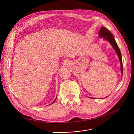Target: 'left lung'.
Here are the masks:
<instances>
[{
  "label": "left lung",
  "instance_id": "left-lung-1",
  "mask_svg": "<svg viewBox=\"0 0 134 134\" xmlns=\"http://www.w3.org/2000/svg\"><path fill=\"white\" fill-rule=\"evenodd\" d=\"M99 37L103 38L108 41L109 43L111 44V45L112 46V48L114 49L115 51L117 56H118V58L121 63V73L123 75V63H122V55L120 51V49H119L116 42L114 38V35L111 34V32L107 29L106 27H101L100 29V30L99 31Z\"/></svg>",
  "mask_w": 134,
  "mask_h": 134
}]
</instances>
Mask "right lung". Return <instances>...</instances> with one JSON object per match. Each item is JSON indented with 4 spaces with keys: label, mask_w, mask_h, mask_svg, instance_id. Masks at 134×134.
<instances>
[{
    "label": "right lung",
    "mask_w": 134,
    "mask_h": 134,
    "mask_svg": "<svg viewBox=\"0 0 134 134\" xmlns=\"http://www.w3.org/2000/svg\"><path fill=\"white\" fill-rule=\"evenodd\" d=\"M56 98H57V97H56V98H55V100H54V102H53V103H52V104H53V103H54V102H55V100H56Z\"/></svg>",
    "instance_id": "1"
}]
</instances>
